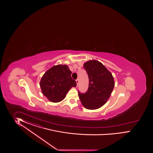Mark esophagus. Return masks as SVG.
I'll return each mask as SVG.
<instances>
[{
	"label": "esophagus",
	"instance_id": "esophagus-1",
	"mask_svg": "<svg viewBox=\"0 0 153 153\" xmlns=\"http://www.w3.org/2000/svg\"><path fill=\"white\" fill-rule=\"evenodd\" d=\"M76 83H77V85L78 86V85H79V79H77L76 80Z\"/></svg>",
	"mask_w": 153,
	"mask_h": 153
}]
</instances>
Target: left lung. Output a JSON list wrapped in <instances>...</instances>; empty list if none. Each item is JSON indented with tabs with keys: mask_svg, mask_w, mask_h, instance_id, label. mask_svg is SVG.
Here are the masks:
<instances>
[{
	"mask_svg": "<svg viewBox=\"0 0 153 153\" xmlns=\"http://www.w3.org/2000/svg\"><path fill=\"white\" fill-rule=\"evenodd\" d=\"M88 77V88L85 93L78 91L79 98L84 107L97 109L105 104L114 87L111 73L97 60H89L83 65Z\"/></svg>",
	"mask_w": 153,
	"mask_h": 153,
	"instance_id": "8db88e82",
	"label": "left lung"
}]
</instances>
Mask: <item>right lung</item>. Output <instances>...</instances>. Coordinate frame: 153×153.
I'll return each instance as SVG.
<instances>
[{
	"label": "right lung",
	"instance_id": "right-lung-1",
	"mask_svg": "<svg viewBox=\"0 0 153 153\" xmlns=\"http://www.w3.org/2000/svg\"><path fill=\"white\" fill-rule=\"evenodd\" d=\"M72 72L66 65H57L48 70L42 77L40 86L42 93L49 101L60 102L72 87L76 86Z\"/></svg>",
	"mask_w": 153,
	"mask_h": 153
}]
</instances>
